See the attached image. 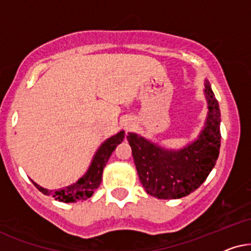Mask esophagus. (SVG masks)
I'll list each match as a JSON object with an SVG mask.
<instances>
[{
    "label": "esophagus",
    "instance_id": "obj_1",
    "mask_svg": "<svg viewBox=\"0 0 251 251\" xmlns=\"http://www.w3.org/2000/svg\"><path fill=\"white\" fill-rule=\"evenodd\" d=\"M133 124H134V123H133L131 119L126 120V123H125V129H126V131H128V129H131L133 127Z\"/></svg>",
    "mask_w": 251,
    "mask_h": 251
}]
</instances>
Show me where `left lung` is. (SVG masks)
Instances as JSON below:
<instances>
[{"mask_svg": "<svg viewBox=\"0 0 251 251\" xmlns=\"http://www.w3.org/2000/svg\"><path fill=\"white\" fill-rule=\"evenodd\" d=\"M208 115L198 138L180 149H168L136 133L127 141L146 192L159 200L181 199L196 190L212 171L220 149V110L205 80Z\"/></svg>", "mask_w": 251, "mask_h": 251, "instance_id": "8db88e82", "label": "left lung"}]
</instances>
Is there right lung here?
Listing matches in <instances>:
<instances>
[{"label":"right lung","mask_w":251,"mask_h":251,"mask_svg":"<svg viewBox=\"0 0 251 251\" xmlns=\"http://www.w3.org/2000/svg\"><path fill=\"white\" fill-rule=\"evenodd\" d=\"M124 138H125V132L120 131L117 134L106 139L96 150L95 155L93 157L91 164H89L85 175L76 180L75 182L71 183V185L56 190H50L43 188V187L38 185L33 180H31V181L42 194L51 196L56 201L64 203L86 201L87 199L92 198L95 190L101 185L103 169L105 168L112 151L119 143H122Z\"/></svg>","instance_id":"right-lung-1"}]
</instances>
